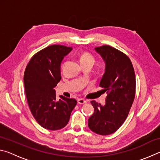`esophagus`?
I'll return each mask as SVG.
<instances>
[{"instance_id": "esophagus-1", "label": "esophagus", "mask_w": 160, "mask_h": 160, "mask_svg": "<svg viewBox=\"0 0 160 160\" xmlns=\"http://www.w3.org/2000/svg\"><path fill=\"white\" fill-rule=\"evenodd\" d=\"M78 103L79 104H86L87 103V101L86 100H85L84 99H82V98H80L78 99Z\"/></svg>"}]
</instances>
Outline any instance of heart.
<instances>
[{
  "label": "heart",
  "instance_id": "1",
  "mask_svg": "<svg viewBox=\"0 0 160 160\" xmlns=\"http://www.w3.org/2000/svg\"><path fill=\"white\" fill-rule=\"evenodd\" d=\"M80 63H90L91 64L94 63V56L90 54V53L88 52H85L81 54L80 58Z\"/></svg>",
  "mask_w": 160,
  "mask_h": 160
}]
</instances>
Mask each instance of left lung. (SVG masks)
<instances>
[{"instance_id":"obj_1","label":"left lung","mask_w":160,"mask_h":160,"mask_svg":"<svg viewBox=\"0 0 160 160\" xmlns=\"http://www.w3.org/2000/svg\"><path fill=\"white\" fill-rule=\"evenodd\" d=\"M94 49L105 63L99 86L107 96L104 105L91 102L94 112L88 126L97 134L110 135L120 128L131 109L135 93V72L130 58L116 48L104 45Z\"/></svg>"}]
</instances>
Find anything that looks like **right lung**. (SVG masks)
I'll list each match as a JSON object with an SVG mask.
<instances>
[{
    "label": "right lung",
    "mask_w": 160,
    "mask_h": 160,
    "mask_svg": "<svg viewBox=\"0 0 160 160\" xmlns=\"http://www.w3.org/2000/svg\"><path fill=\"white\" fill-rule=\"evenodd\" d=\"M72 49L49 46L34 55L25 69L24 84L29 107L37 123L46 129L64 128L77 104L75 99L62 95L57 101L54 90L61 79V62Z\"/></svg>",
    "instance_id": "obj_1"
}]
</instances>
